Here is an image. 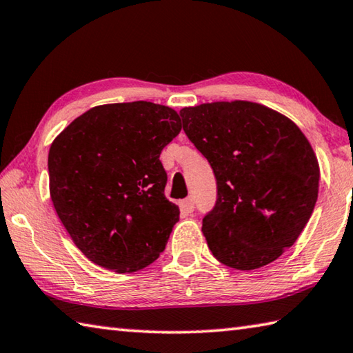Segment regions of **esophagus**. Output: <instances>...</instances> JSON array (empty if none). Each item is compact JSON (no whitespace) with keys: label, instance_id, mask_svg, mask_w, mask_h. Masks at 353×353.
<instances>
[{"label":"esophagus","instance_id":"1","mask_svg":"<svg viewBox=\"0 0 353 353\" xmlns=\"http://www.w3.org/2000/svg\"><path fill=\"white\" fill-rule=\"evenodd\" d=\"M182 208L187 211V213H193V210H194V201L191 197H188V199H185V201H182Z\"/></svg>","mask_w":353,"mask_h":353}]
</instances>
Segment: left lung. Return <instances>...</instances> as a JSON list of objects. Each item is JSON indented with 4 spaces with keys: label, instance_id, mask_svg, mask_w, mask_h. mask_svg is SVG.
<instances>
[{
    "label": "left lung",
    "instance_id": "left-lung-1",
    "mask_svg": "<svg viewBox=\"0 0 353 353\" xmlns=\"http://www.w3.org/2000/svg\"><path fill=\"white\" fill-rule=\"evenodd\" d=\"M183 131L213 168L214 208L202 232L214 258L248 272L296 242L315 208L319 165L290 119L253 101L181 110Z\"/></svg>",
    "mask_w": 353,
    "mask_h": 353
}]
</instances>
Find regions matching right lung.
<instances>
[{"label":"right lung","mask_w":353,"mask_h":353,"mask_svg":"<svg viewBox=\"0 0 353 353\" xmlns=\"http://www.w3.org/2000/svg\"><path fill=\"white\" fill-rule=\"evenodd\" d=\"M182 130L179 114L151 101L91 108L50 145L54 208L89 261L115 273L148 267L179 221L165 197L160 152Z\"/></svg>","instance_id":"right-lung-1"}]
</instances>
